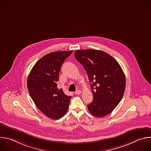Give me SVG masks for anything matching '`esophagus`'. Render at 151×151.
Instances as JSON below:
<instances>
[{
    "mask_svg": "<svg viewBox=\"0 0 151 151\" xmlns=\"http://www.w3.org/2000/svg\"><path fill=\"white\" fill-rule=\"evenodd\" d=\"M75 94H77V95H79V94H81V90H77L75 92Z\"/></svg>",
    "mask_w": 151,
    "mask_h": 151,
    "instance_id": "obj_1",
    "label": "esophagus"
}]
</instances>
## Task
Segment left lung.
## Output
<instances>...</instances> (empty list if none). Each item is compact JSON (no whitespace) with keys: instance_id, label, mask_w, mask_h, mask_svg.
I'll return each instance as SVG.
<instances>
[{"instance_id":"8db88e82","label":"left lung","mask_w":151,"mask_h":151,"mask_svg":"<svg viewBox=\"0 0 151 151\" xmlns=\"http://www.w3.org/2000/svg\"><path fill=\"white\" fill-rule=\"evenodd\" d=\"M74 55L91 83L93 100L88 104V111L99 118L109 114L121 100L125 88V75L119 63L100 50H77Z\"/></svg>"}]
</instances>
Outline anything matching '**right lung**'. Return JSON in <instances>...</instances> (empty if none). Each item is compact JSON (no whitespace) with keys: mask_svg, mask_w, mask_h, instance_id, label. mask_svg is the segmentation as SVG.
<instances>
[{"mask_svg":"<svg viewBox=\"0 0 151 151\" xmlns=\"http://www.w3.org/2000/svg\"><path fill=\"white\" fill-rule=\"evenodd\" d=\"M73 51L49 53L35 64L27 78L29 93L37 108L53 119L63 117L67 112L71 96L57 87L61 65Z\"/></svg>","mask_w":151,"mask_h":151,"instance_id":"obj_1","label":"right lung"}]
</instances>
